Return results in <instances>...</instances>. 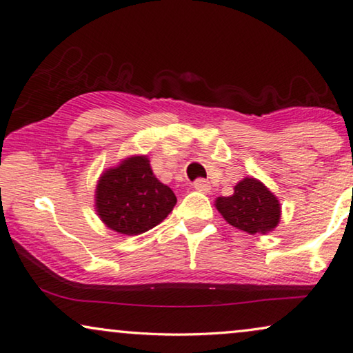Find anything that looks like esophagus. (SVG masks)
Here are the masks:
<instances>
[{"label": "esophagus", "instance_id": "34e87169", "mask_svg": "<svg viewBox=\"0 0 353 353\" xmlns=\"http://www.w3.org/2000/svg\"><path fill=\"white\" fill-rule=\"evenodd\" d=\"M194 188L200 192H208L211 186L207 180H203V178H197V180L194 181Z\"/></svg>", "mask_w": 353, "mask_h": 353}]
</instances>
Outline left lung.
<instances>
[{"instance_id":"1","label":"left lung","mask_w":353,"mask_h":353,"mask_svg":"<svg viewBox=\"0 0 353 353\" xmlns=\"http://www.w3.org/2000/svg\"><path fill=\"white\" fill-rule=\"evenodd\" d=\"M216 208L230 225L251 235L273 230L281 218L278 199L256 178L241 180L230 197L216 200Z\"/></svg>"}]
</instances>
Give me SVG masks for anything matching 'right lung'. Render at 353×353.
Returning <instances> with one entry per match:
<instances>
[{"label":"right lung","mask_w":353,"mask_h":353,"mask_svg":"<svg viewBox=\"0 0 353 353\" xmlns=\"http://www.w3.org/2000/svg\"><path fill=\"white\" fill-rule=\"evenodd\" d=\"M175 203V194L153 175L146 156H134L107 170L96 188L97 214L107 227L123 235L153 229Z\"/></svg>","instance_id":"right-lung-1"}]
</instances>
